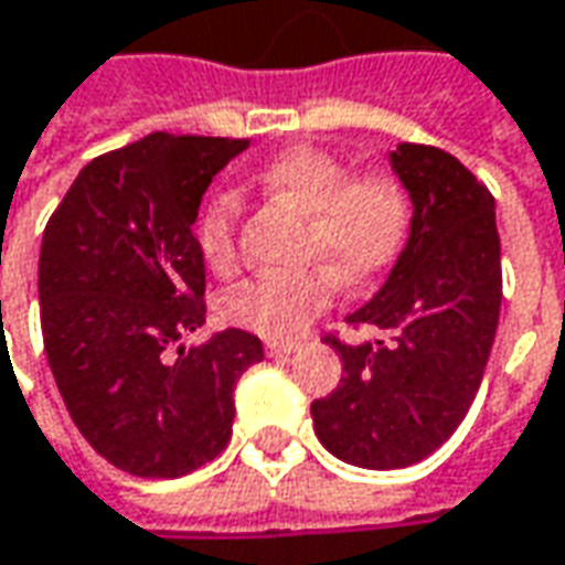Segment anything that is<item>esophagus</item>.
Wrapping results in <instances>:
<instances>
[{
	"label": "esophagus",
	"instance_id": "1",
	"mask_svg": "<svg viewBox=\"0 0 565 565\" xmlns=\"http://www.w3.org/2000/svg\"><path fill=\"white\" fill-rule=\"evenodd\" d=\"M297 340H266V352L271 359H284V355H290V352H297Z\"/></svg>",
	"mask_w": 565,
	"mask_h": 565
}]
</instances>
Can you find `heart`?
Returning <instances> with one entry per match:
<instances>
[{
	"label": "heart",
	"instance_id": "b5f03b06",
	"mask_svg": "<svg viewBox=\"0 0 565 565\" xmlns=\"http://www.w3.org/2000/svg\"><path fill=\"white\" fill-rule=\"evenodd\" d=\"M250 182L259 194L309 216L306 259L324 263L302 271H263L225 294L222 315L268 340H290L324 312L337 278L362 284L383 271L412 228V198L398 179L380 172L352 175L340 157L312 145L275 153ZM234 191H216L203 203L198 244L213 268L234 263Z\"/></svg>",
	"mask_w": 565,
	"mask_h": 565
}]
</instances>
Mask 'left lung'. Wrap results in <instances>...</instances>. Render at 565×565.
<instances>
[{
  "label": "left lung",
  "mask_w": 565,
  "mask_h": 565,
  "mask_svg": "<svg viewBox=\"0 0 565 565\" xmlns=\"http://www.w3.org/2000/svg\"><path fill=\"white\" fill-rule=\"evenodd\" d=\"M412 198V228L377 297L349 315L377 340L328 337L340 386L312 402L321 445L364 470L433 455L473 405L501 312L494 198L458 157L429 145L390 151Z\"/></svg>",
  "instance_id": "1"
}]
</instances>
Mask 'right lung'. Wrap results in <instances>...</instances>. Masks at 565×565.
<instances>
[{"instance_id":"add662e5","label":"right lung","mask_w":565,"mask_h":565,"mask_svg":"<svg viewBox=\"0 0 565 565\" xmlns=\"http://www.w3.org/2000/svg\"><path fill=\"white\" fill-rule=\"evenodd\" d=\"M244 138L153 132L73 179L40 250L42 343L86 443L126 473L175 479L232 439L234 386L263 362L259 337H182L206 321L203 191Z\"/></svg>"}]
</instances>
